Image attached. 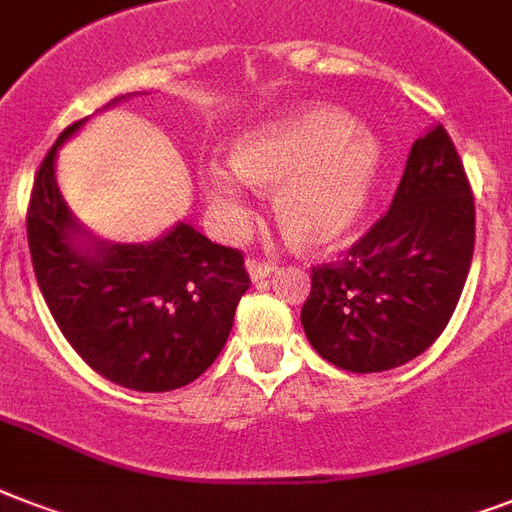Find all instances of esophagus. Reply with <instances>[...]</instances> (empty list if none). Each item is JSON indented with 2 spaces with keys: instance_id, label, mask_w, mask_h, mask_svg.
Instances as JSON below:
<instances>
[{
  "instance_id": "34e87169",
  "label": "esophagus",
  "mask_w": 512,
  "mask_h": 512,
  "mask_svg": "<svg viewBox=\"0 0 512 512\" xmlns=\"http://www.w3.org/2000/svg\"><path fill=\"white\" fill-rule=\"evenodd\" d=\"M247 271L252 276V281H263L271 276L273 265L268 260H260V257H247Z\"/></svg>"
}]
</instances>
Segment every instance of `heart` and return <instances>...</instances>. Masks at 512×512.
<instances>
[{
    "instance_id": "1",
    "label": "heart",
    "mask_w": 512,
    "mask_h": 512,
    "mask_svg": "<svg viewBox=\"0 0 512 512\" xmlns=\"http://www.w3.org/2000/svg\"><path fill=\"white\" fill-rule=\"evenodd\" d=\"M231 167L207 162L201 191L225 233L247 225L244 183L273 191L281 233L300 249H327L361 220L377 177V146L337 108L311 106L233 140Z\"/></svg>"
}]
</instances>
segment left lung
<instances>
[{
  "label": "left lung",
  "mask_w": 512,
  "mask_h": 512,
  "mask_svg": "<svg viewBox=\"0 0 512 512\" xmlns=\"http://www.w3.org/2000/svg\"><path fill=\"white\" fill-rule=\"evenodd\" d=\"M476 201L449 132L414 140L390 209L337 263L311 268L300 321L321 358L385 372L428 350L460 303Z\"/></svg>",
  "instance_id": "1"
}]
</instances>
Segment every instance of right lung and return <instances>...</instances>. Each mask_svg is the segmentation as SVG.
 I'll list each match as a JSON object with an SVG mask.
<instances>
[{
  "instance_id": "obj_1",
  "label": "right lung",
  "mask_w": 512,
  "mask_h": 512,
  "mask_svg": "<svg viewBox=\"0 0 512 512\" xmlns=\"http://www.w3.org/2000/svg\"><path fill=\"white\" fill-rule=\"evenodd\" d=\"M82 124L60 132L34 177L26 233L36 284L63 337L100 377L143 393L183 388L231 335L252 284L244 255L188 223L154 244L95 241L84 252V231L55 185L58 146Z\"/></svg>"
}]
</instances>
